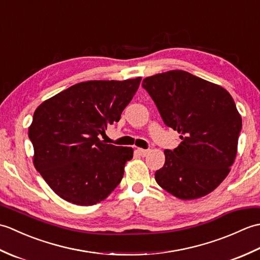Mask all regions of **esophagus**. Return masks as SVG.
Segmentation results:
<instances>
[{"mask_svg":"<svg viewBox=\"0 0 260 260\" xmlns=\"http://www.w3.org/2000/svg\"><path fill=\"white\" fill-rule=\"evenodd\" d=\"M137 152H139V154L141 156H146L148 153H150V150H143V148H139V150H137Z\"/></svg>","mask_w":260,"mask_h":260,"instance_id":"34e87169","label":"esophagus"}]
</instances>
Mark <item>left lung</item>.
I'll list each match as a JSON object with an SVG mask.
<instances>
[{"label":"left lung","instance_id":"8db88e82","mask_svg":"<svg viewBox=\"0 0 260 260\" xmlns=\"http://www.w3.org/2000/svg\"><path fill=\"white\" fill-rule=\"evenodd\" d=\"M142 86L164 124L182 140L174 150L164 151L157 184L182 200L207 196L225 179L237 154L242 124L233 97L183 70L147 77Z\"/></svg>","mask_w":260,"mask_h":260}]
</instances>
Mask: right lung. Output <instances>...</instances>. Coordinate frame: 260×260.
Returning a JSON list of instances; mask_svg holds the SVG:
<instances>
[{
    "mask_svg": "<svg viewBox=\"0 0 260 260\" xmlns=\"http://www.w3.org/2000/svg\"><path fill=\"white\" fill-rule=\"evenodd\" d=\"M141 80L79 82L36 109L29 128L33 163L63 200L92 206L120 183L133 148L106 144L98 136L120 119Z\"/></svg>",
    "mask_w": 260,
    "mask_h": 260,
    "instance_id": "right-lung-1",
    "label": "right lung"
}]
</instances>
